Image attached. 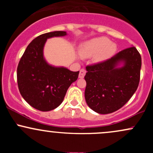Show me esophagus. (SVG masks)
Listing matches in <instances>:
<instances>
[{"mask_svg":"<svg viewBox=\"0 0 153 153\" xmlns=\"http://www.w3.org/2000/svg\"><path fill=\"white\" fill-rule=\"evenodd\" d=\"M85 73H86V71H85V69H81L80 71V73H79V78H82L85 76Z\"/></svg>","mask_w":153,"mask_h":153,"instance_id":"obj_1","label":"esophagus"}]
</instances>
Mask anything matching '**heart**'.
I'll return each instance as SVG.
<instances>
[{
  "instance_id": "obj_1",
  "label": "heart",
  "mask_w": 153,
  "mask_h": 153,
  "mask_svg": "<svg viewBox=\"0 0 153 153\" xmlns=\"http://www.w3.org/2000/svg\"><path fill=\"white\" fill-rule=\"evenodd\" d=\"M117 50L115 44L108 38L101 36L85 42L80 48V55L83 57H91L96 55V59L101 61L113 55Z\"/></svg>"
}]
</instances>
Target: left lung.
<instances>
[{"mask_svg":"<svg viewBox=\"0 0 153 153\" xmlns=\"http://www.w3.org/2000/svg\"><path fill=\"white\" fill-rule=\"evenodd\" d=\"M124 66L117 68L120 62ZM141 55L134 47L123 50L111 59L86 67L85 99L94 111L106 114L116 111L137 89Z\"/></svg>","mask_w":153,"mask_h":153,"instance_id":"left-lung-1","label":"left lung"}]
</instances>
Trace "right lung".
<instances>
[{
	"label": "right lung",
	"mask_w": 153,
	"mask_h": 153,
	"mask_svg": "<svg viewBox=\"0 0 153 153\" xmlns=\"http://www.w3.org/2000/svg\"><path fill=\"white\" fill-rule=\"evenodd\" d=\"M57 31L38 36L26 47L17 68V82L20 94L30 106L48 111L62 103L70 85L78 78L79 71L55 68L47 63L43 48L48 38L65 36Z\"/></svg>",
	"instance_id": "add662e5"
}]
</instances>
